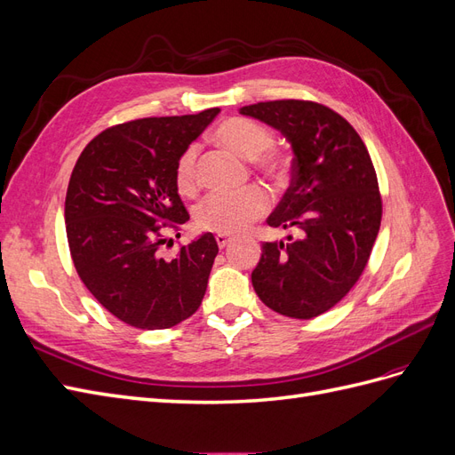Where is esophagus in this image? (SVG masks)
<instances>
[{
	"instance_id": "34e87169",
	"label": "esophagus",
	"mask_w": 455,
	"mask_h": 455,
	"mask_svg": "<svg viewBox=\"0 0 455 455\" xmlns=\"http://www.w3.org/2000/svg\"><path fill=\"white\" fill-rule=\"evenodd\" d=\"M216 243H218L220 249H224V246H228V244L231 243V237H229V235H224V233H218V235H216Z\"/></svg>"
}]
</instances>
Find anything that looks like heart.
I'll use <instances>...</instances> for the list:
<instances>
[{"mask_svg": "<svg viewBox=\"0 0 455 455\" xmlns=\"http://www.w3.org/2000/svg\"><path fill=\"white\" fill-rule=\"evenodd\" d=\"M216 140L235 151L243 159H252L254 167L269 178H284L291 169V159L284 151L271 148L273 134L267 127L244 117H231L216 131ZM176 186L184 196H194L199 188L197 148H186L174 167ZM267 194L261 188H246L239 194H211L196 209L199 228L233 235L251 226L267 211Z\"/></svg>", "mask_w": 455, "mask_h": 455, "instance_id": "obj_1", "label": "heart"}]
</instances>
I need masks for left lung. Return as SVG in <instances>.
Here are the masks:
<instances>
[{
	"label": "left lung",
	"instance_id": "8db88e82",
	"mask_svg": "<svg viewBox=\"0 0 455 455\" xmlns=\"http://www.w3.org/2000/svg\"><path fill=\"white\" fill-rule=\"evenodd\" d=\"M279 131L292 148V182L267 218L298 229L261 244L252 286L264 304L292 319L334 307L359 281L381 224L374 164L361 136L334 109L306 100L239 109Z\"/></svg>",
	"mask_w": 455,
	"mask_h": 455
}]
</instances>
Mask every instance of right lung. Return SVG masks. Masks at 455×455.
Listing matches in <instances>:
<instances>
[{
  "label": "right lung",
  "instance_id": "add662e5",
  "mask_svg": "<svg viewBox=\"0 0 455 455\" xmlns=\"http://www.w3.org/2000/svg\"><path fill=\"white\" fill-rule=\"evenodd\" d=\"M220 114L146 117L106 129L81 151L68 184L64 220L70 254L89 292L119 321L171 328L194 315L218 254L212 233L172 259L159 224L189 220L178 196L176 161ZM180 237V233H178Z\"/></svg>",
  "mask_w": 455,
  "mask_h": 455
}]
</instances>
